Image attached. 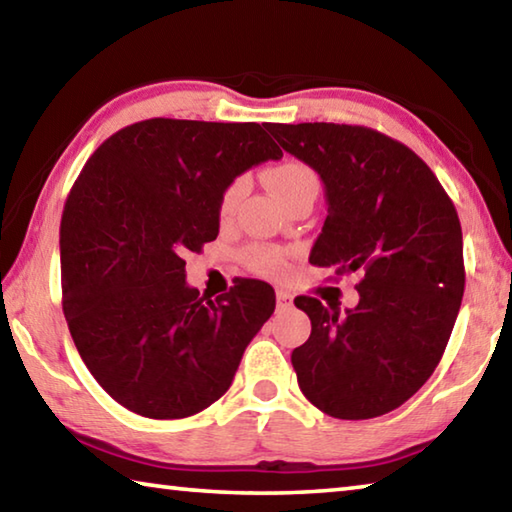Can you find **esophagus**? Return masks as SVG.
<instances>
[{
    "label": "esophagus",
    "mask_w": 512,
    "mask_h": 512,
    "mask_svg": "<svg viewBox=\"0 0 512 512\" xmlns=\"http://www.w3.org/2000/svg\"><path fill=\"white\" fill-rule=\"evenodd\" d=\"M275 298H277V309H289L291 302H293L291 293L284 291V289H277L275 291Z\"/></svg>",
    "instance_id": "esophagus-1"
}]
</instances>
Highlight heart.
<instances>
[{"label": "heart", "mask_w": 512, "mask_h": 512, "mask_svg": "<svg viewBox=\"0 0 512 512\" xmlns=\"http://www.w3.org/2000/svg\"><path fill=\"white\" fill-rule=\"evenodd\" d=\"M268 185L275 192V196L287 205L291 201H296L300 196H316L318 194V176L316 171L307 167L305 162L298 160H287L280 162L277 167L268 169L266 173ZM246 192V180L237 178L235 183H230L228 189H225L221 196V205H219V214L221 219H230L235 214L237 205L241 201V196ZM246 262L250 268H255L257 273L277 277L287 271V259L275 248H264V246H253L246 250Z\"/></svg>", "instance_id": "heart-1"}]
</instances>
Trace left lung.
<instances>
[{
    "mask_svg": "<svg viewBox=\"0 0 512 512\" xmlns=\"http://www.w3.org/2000/svg\"><path fill=\"white\" fill-rule=\"evenodd\" d=\"M325 185L327 219L309 262L359 273L357 307L293 302L311 320L291 363L327 415L368 420L402 406L436 370L465 289L456 207L409 146L366 126L268 124Z\"/></svg>",
    "mask_w": 512,
    "mask_h": 512,
    "instance_id": "1",
    "label": "left lung"
}]
</instances>
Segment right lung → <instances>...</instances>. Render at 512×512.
Instances as JSON below:
<instances>
[{
  "label": "right lung",
  "mask_w": 512,
  "mask_h": 512,
  "mask_svg": "<svg viewBox=\"0 0 512 512\" xmlns=\"http://www.w3.org/2000/svg\"><path fill=\"white\" fill-rule=\"evenodd\" d=\"M280 158L253 121L155 117L121 128L85 162L60 221L63 311L92 377L128 411L187 418L230 388L275 291L244 280L201 296L183 257L219 235L232 180Z\"/></svg>",
  "instance_id": "1"
}]
</instances>
